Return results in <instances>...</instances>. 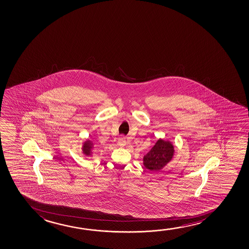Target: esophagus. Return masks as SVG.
I'll use <instances>...</instances> for the list:
<instances>
[{
	"mask_svg": "<svg viewBox=\"0 0 249 249\" xmlns=\"http://www.w3.org/2000/svg\"><path fill=\"white\" fill-rule=\"evenodd\" d=\"M125 143H126L125 138L124 137H120L119 138V141H118V145H119V147H124Z\"/></svg>",
	"mask_w": 249,
	"mask_h": 249,
	"instance_id": "esophagus-1",
	"label": "esophagus"
}]
</instances>
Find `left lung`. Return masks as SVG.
Listing matches in <instances>:
<instances>
[{
  "label": "left lung",
  "instance_id": "8db88e82",
  "mask_svg": "<svg viewBox=\"0 0 249 249\" xmlns=\"http://www.w3.org/2000/svg\"><path fill=\"white\" fill-rule=\"evenodd\" d=\"M174 152V146L170 142L160 139L143 157L145 167L150 171L161 169L172 159Z\"/></svg>",
  "mask_w": 249,
  "mask_h": 249
}]
</instances>
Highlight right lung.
<instances>
[{
    "instance_id": "add662e5",
    "label": "right lung",
    "mask_w": 249,
    "mask_h": 249,
    "mask_svg": "<svg viewBox=\"0 0 249 249\" xmlns=\"http://www.w3.org/2000/svg\"><path fill=\"white\" fill-rule=\"evenodd\" d=\"M90 149H91V147H90L89 142H87V143L83 145V153L86 154L87 156H89Z\"/></svg>"
}]
</instances>
